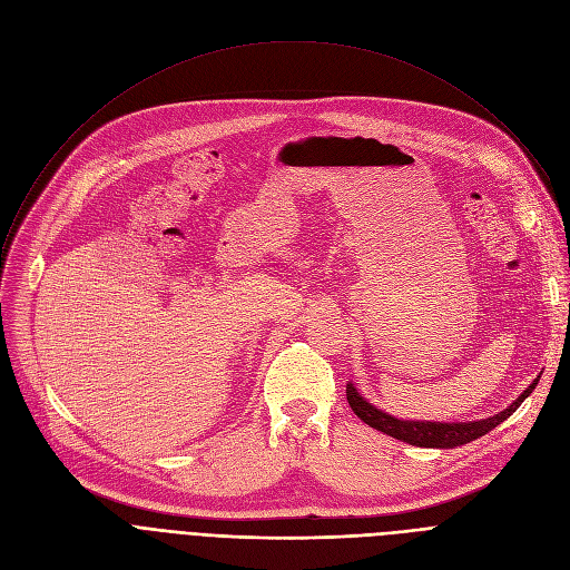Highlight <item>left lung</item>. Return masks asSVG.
Instances as JSON below:
<instances>
[{"label": "left lung", "instance_id": "8db88e82", "mask_svg": "<svg viewBox=\"0 0 570 570\" xmlns=\"http://www.w3.org/2000/svg\"><path fill=\"white\" fill-rule=\"evenodd\" d=\"M538 379H541V376H538ZM538 379L527 387V391L511 406L503 409L501 413H497L492 417H485V421H473V423L400 421V417H393V415L379 411L365 397L357 395L353 383H346V400H348V406L353 409V413L361 417L363 423H367L370 428H374V430H379L387 436L406 441V443L417 445V448H455V445H464V443H469L478 436H485L490 430L501 425L508 415H513L518 411V406L531 395Z\"/></svg>", "mask_w": 570, "mask_h": 570}]
</instances>
